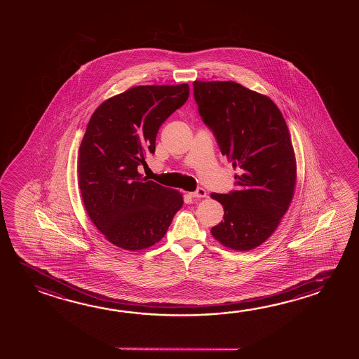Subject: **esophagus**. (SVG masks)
<instances>
[{
  "label": "esophagus",
  "mask_w": 359,
  "mask_h": 359,
  "mask_svg": "<svg viewBox=\"0 0 359 359\" xmlns=\"http://www.w3.org/2000/svg\"><path fill=\"white\" fill-rule=\"evenodd\" d=\"M189 195H190L191 198H205V189L198 188L195 191H193V193H189Z\"/></svg>",
  "instance_id": "1"
}]
</instances>
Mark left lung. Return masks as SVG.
Here are the masks:
<instances>
[{"instance_id": "8db88e82", "label": "left lung", "mask_w": 359, "mask_h": 359, "mask_svg": "<svg viewBox=\"0 0 359 359\" xmlns=\"http://www.w3.org/2000/svg\"><path fill=\"white\" fill-rule=\"evenodd\" d=\"M200 118L220 151L241 169L236 189L212 193L224 220L212 234L225 247L250 250L274 233L295 187V158L288 126L276 104L233 81H194Z\"/></svg>"}]
</instances>
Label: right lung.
Returning <instances> with one entry per match:
<instances>
[{"instance_id":"right-lung-1","label":"right lung","mask_w":359,"mask_h":359,"mask_svg":"<svg viewBox=\"0 0 359 359\" xmlns=\"http://www.w3.org/2000/svg\"><path fill=\"white\" fill-rule=\"evenodd\" d=\"M188 97V83L136 86L104 101L88 121L79 187L88 217L116 247H151L182 206L179 191L142 177L137 168L155 153L160 126Z\"/></svg>"}]
</instances>
